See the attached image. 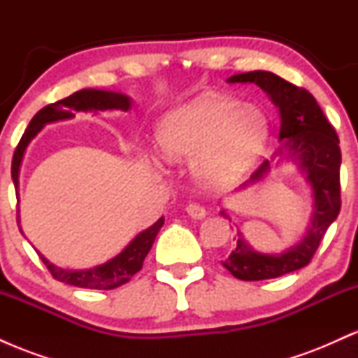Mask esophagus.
<instances>
[{"label": "esophagus", "mask_w": 358, "mask_h": 358, "mask_svg": "<svg viewBox=\"0 0 358 358\" xmlns=\"http://www.w3.org/2000/svg\"><path fill=\"white\" fill-rule=\"evenodd\" d=\"M187 213L192 219H203V217L207 215V212H205V208L200 203H188Z\"/></svg>", "instance_id": "esophagus-1"}]
</instances>
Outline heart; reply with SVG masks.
Returning a JSON list of instances; mask_svg holds the SVG:
<instances>
[{
	"mask_svg": "<svg viewBox=\"0 0 358 358\" xmlns=\"http://www.w3.org/2000/svg\"><path fill=\"white\" fill-rule=\"evenodd\" d=\"M268 131V117L256 106L203 96L163 119L158 145L166 162H193L203 182L225 185L256 162Z\"/></svg>",
	"mask_w": 358,
	"mask_h": 358,
	"instance_id": "1",
	"label": "heart"
}]
</instances>
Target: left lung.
I'll list each match as a JSON object with an SVG mask.
<instances>
[{
    "label": "left lung",
    "mask_w": 358,
    "mask_h": 358,
    "mask_svg": "<svg viewBox=\"0 0 358 358\" xmlns=\"http://www.w3.org/2000/svg\"><path fill=\"white\" fill-rule=\"evenodd\" d=\"M229 82H254L269 94L281 114L279 139L287 155L294 156L313 188L315 212L310 229L298 244L282 254H262L250 249L242 237L222 266L242 281L279 278L305 268L313 259L320 242L340 213V153L338 134L324 117L318 102L306 89L291 84L273 72L254 71L232 76ZM282 155V150H279ZM264 162L249 182H257L269 171Z\"/></svg>",
    "instance_id": "obj_1"
}]
</instances>
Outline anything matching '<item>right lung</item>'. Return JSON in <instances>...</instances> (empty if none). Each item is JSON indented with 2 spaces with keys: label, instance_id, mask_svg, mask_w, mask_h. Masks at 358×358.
Instances as JSON below:
<instances>
[{
  "label": "right lung",
  "instance_id": "add662e5",
  "mask_svg": "<svg viewBox=\"0 0 358 358\" xmlns=\"http://www.w3.org/2000/svg\"><path fill=\"white\" fill-rule=\"evenodd\" d=\"M131 108L129 97L124 94L110 92V90H97V89H82L77 90L72 96L65 97V99L53 102V104L45 106L35 114L34 119L30 121L27 129H24L22 139H20L18 146H16L13 162H11V178H13L15 190L18 193V173L20 165L27 150L28 143L36 136L42 127L47 122L60 121V119H71L76 116V110H108V109H121L127 110ZM20 210L16 205V224L20 227ZM165 219H159L156 224L151 225L150 229L143 231L134 237L127 248L117 254L116 257L110 259L106 264L96 266L92 269L84 271H69L62 269L48 262L42 254H38L40 259L45 266H47L48 273L52 274L53 279L65 282V285L77 286V287H87V289H114V287L122 286L124 282L129 281L139 269L143 268V261L150 252L151 245L158 236L159 229H162ZM22 232V229H20Z\"/></svg>",
  "mask_w": 358,
  "mask_h": 358
}]
</instances>
